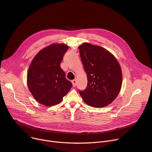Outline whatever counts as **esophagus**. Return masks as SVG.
<instances>
[{"label": "esophagus", "mask_w": 152, "mask_h": 152, "mask_svg": "<svg viewBox=\"0 0 152 152\" xmlns=\"http://www.w3.org/2000/svg\"><path fill=\"white\" fill-rule=\"evenodd\" d=\"M72 84H73V87L76 86V79H74V80L72 81Z\"/></svg>", "instance_id": "obj_1"}]
</instances>
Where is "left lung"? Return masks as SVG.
Instances as JSON below:
<instances>
[{"instance_id":"8db88e82","label":"left lung","mask_w":152,"mask_h":152,"mask_svg":"<svg viewBox=\"0 0 152 152\" xmlns=\"http://www.w3.org/2000/svg\"><path fill=\"white\" fill-rule=\"evenodd\" d=\"M87 77V86L79 94L84 102L95 108L109 105L122 86V71L118 60L107 49L83 43L78 47Z\"/></svg>"}]
</instances>
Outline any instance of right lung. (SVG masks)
<instances>
[{
  "mask_svg": "<svg viewBox=\"0 0 152 152\" xmlns=\"http://www.w3.org/2000/svg\"><path fill=\"white\" fill-rule=\"evenodd\" d=\"M68 49L65 44H53L39 51L30 64L27 75L28 89L41 104L48 107L58 104L73 86L60 67Z\"/></svg>",
  "mask_w": 152,
  "mask_h": 152,
  "instance_id": "obj_1",
  "label": "right lung"
}]
</instances>
